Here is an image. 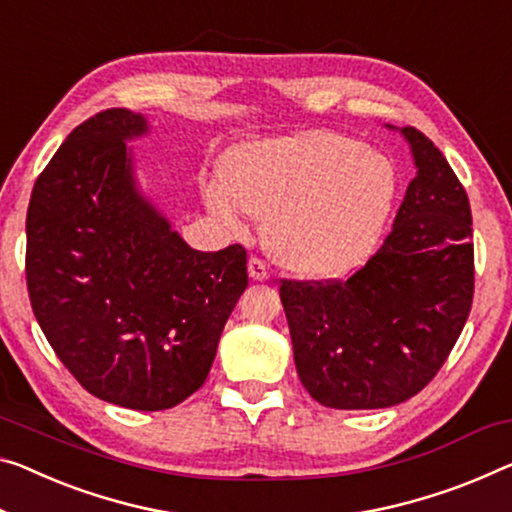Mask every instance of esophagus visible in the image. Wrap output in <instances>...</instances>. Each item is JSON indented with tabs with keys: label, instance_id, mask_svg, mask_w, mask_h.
<instances>
[{
	"label": "esophagus",
	"instance_id": "obj_1",
	"mask_svg": "<svg viewBox=\"0 0 512 512\" xmlns=\"http://www.w3.org/2000/svg\"><path fill=\"white\" fill-rule=\"evenodd\" d=\"M247 270H249V277L254 279V281H265L267 277H270V272H267L265 261H261V258H256V256L249 258Z\"/></svg>",
	"mask_w": 512,
	"mask_h": 512
}]
</instances>
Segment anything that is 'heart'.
<instances>
[{
    "label": "heart",
    "instance_id": "heart-1",
    "mask_svg": "<svg viewBox=\"0 0 512 512\" xmlns=\"http://www.w3.org/2000/svg\"><path fill=\"white\" fill-rule=\"evenodd\" d=\"M224 187H208L210 210L233 231L247 212L265 217L274 261L300 277L355 270L375 249L398 194L389 157L329 130L254 141L226 157Z\"/></svg>",
    "mask_w": 512,
    "mask_h": 512
}]
</instances>
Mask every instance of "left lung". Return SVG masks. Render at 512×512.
<instances>
[{
    "instance_id": "8db88e82",
    "label": "left lung",
    "mask_w": 512,
    "mask_h": 512,
    "mask_svg": "<svg viewBox=\"0 0 512 512\" xmlns=\"http://www.w3.org/2000/svg\"><path fill=\"white\" fill-rule=\"evenodd\" d=\"M403 135L419 171L382 247L348 279H281L297 375L334 410H380L426 389L474 300L465 187L421 130Z\"/></svg>"
}]
</instances>
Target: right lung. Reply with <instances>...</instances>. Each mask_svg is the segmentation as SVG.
Returning <instances> with one entry per match:
<instances>
[{
    "mask_svg": "<svg viewBox=\"0 0 512 512\" xmlns=\"http://www.w3.org/2000/svg\"><path fill=\"white\" fill-rule=\"evenodd\" d=\"M144 132L125 107L70 132L31 192L25 272L70 375L107 403L157 412L206 382L249 277L245 247H187L139 196L125 139Z\"/></svg>",
    "mask_w": 512,
    "mask_h": 512,
    "instance_id": "obj_1",
    "label": "right lung"
}]
</instances>
